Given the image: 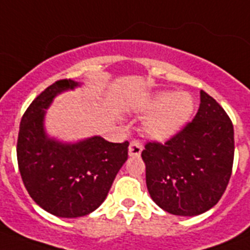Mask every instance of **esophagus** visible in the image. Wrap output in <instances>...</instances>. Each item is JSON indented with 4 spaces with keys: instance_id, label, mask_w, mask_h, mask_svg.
I'll use <instances>...</instances> for the list:
<instances>
[{
    "instance_id": "1",
    "label": "esophagus",
    "mask_w": 250,
    "mask_h": 250,
    "mask_svg": "<svg viewBox=\"0 0 250 250\" xmlns=\"http://www.w3.org/2000/svg\"><path fill=\"white\" fill-rule=\"evenodd\" d=\"M141 152H143V145L139 141H131L128 146L129 157H140Z\"/></svg>"
}]
</instances>
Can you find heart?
I'll use <instances>...</instances> for the list:
<instances>
[{
	"label": "heart",
	"mask_w": 250,
	"mask_h": 250,
	"mask_svg": "<svg viewBox=\"0 0 250 250\" xmlns=\"http://www.w3.org/2000/svg\"><path fill=\"white\" fill-rule=\"evenodd\" d=\"M144 109L152 113L144 122L145 135L164 141L186 125L193 111V102L186 93L160 92L146 102Z\"/></svg>",
	"instance_id": "b5f03b06"
}]
</instances>
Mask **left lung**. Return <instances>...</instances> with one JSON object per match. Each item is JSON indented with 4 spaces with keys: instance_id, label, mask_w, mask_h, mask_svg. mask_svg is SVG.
<instances>
[{
    "instance_id": "left-lung-1",
    "label": "left lung",
    "mask_w": 250,
    "mask_h": 250,
    "mask_svg": "<svg viewBox=\"0 0 250 250\" xmlns=\"http://www.w3.org/2000/svg\"><path fill=\"white\" fill-rule=\"evenodd\" d=\"M200 100L193 121L165 144L148 143L141 153L150 197L174 215L193 217L217 205L232 172V122L204 90Z\"/></svg>"
}]
</instances>
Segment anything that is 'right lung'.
<instances>
[{"label": "right lung", "instance_id": "1", "mask_svg": "<svg viewBox=\"0 0 250 250\" xmlns=\"http://www.w3.org/2000/svg\"><path fill=\"white\" fill-rule=\"evenodd\" d=\"M79 85L71 79L49 85L25 110L18 135V166L25 189L40 208L61 218L84 217L97 209L128 158V141L93 136L72 144L46 135L45 110L57 94Z\"/></svg>", "mask_w": 250, "mask_h": 250}]
</instances>
